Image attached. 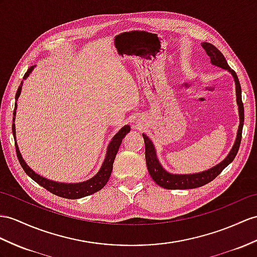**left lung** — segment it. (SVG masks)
I'll return each instance as SVG.
<instances>
[{"label": "left lung", "instance_id": "left-lung-1", "mask_svg": "<svg viewBox=\"0 0 257 257\" xmlns=\"http://www.w3.org/2000/svg\"><path fill=\"white\" fill-rule=\"evenodd\" d=\"M202 46L210 58L211 64L224 68V70H228L229 72H231L232 76L234 77L235 90H236V102H237V105H239V113H240L239 130H237L236 140L232 149H231L230 154L227 156V158L223 161H221L220 164L217 165L214 168L209 169L207 171H204L201 173L180 174V176L179 174L169 173L161 167V165L159 164V161L157 159V156H156V150L152 141H150L145 134H143L144 142H145V158H146L148 172L156 183L167 190L196 189V187H201L205 184L211 182L212 180L217 178V176H219V174L222 172L224 168L229 166L231 162L233 161L241 144L242 128H243V122H244V108H243V102H242L241 86H240L239 78H237L235 72L233 70H231V67L228 65L223 54L219 51L214 45H211V43H208V42H203Z\"/></svg>", "mask_w": 257, "mask_h": 257}]
</instances>
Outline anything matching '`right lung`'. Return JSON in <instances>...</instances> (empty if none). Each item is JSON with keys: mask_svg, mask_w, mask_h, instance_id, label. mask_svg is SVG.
Here are the masks:
<instances>
[{"mask_svg": "<svg viewBox=\"0 0 257 257\" xmlns=\"http://www.w3.org/2000/svg\"><path fill=\"white\" fill-rule=\"evenodd\" d=\"M34 66H30L28 68V71L25 73L24 78H26L28 75L30 74V72L33 71ZM22 84L23 80L21 83L20 88L17 89L15 99L17 100L18 97H20L21 93V89H22ZM15 109H16V104H15ZM14 115H15V111H14ZM12 130H13V135L15 137V124L13 123V126H12ZM130 126L128 125H125L124 127H122L118 132L115 134V136L113 137V140L111 141V143L109 144V148L107 152V156H105V159L103 161V165L100 169V171L96 174L95 177L92 179L85 181V182L81 183H76V184H65V183H58V182H53V181L47 180L45 178L40 177L39 174L35 173L31 169L26 165V162L24 161L23 157L21 156L20 150H18V147L15 143V148H16V155L18 161L22 166V168L24 169V171L26 172L28 176L33 179L35 182L38 183L39 185H41L42 187H45L46 190H48L49 192H51L54 195H58L60 197H64V198H70V199H76V198H80V197H85L87 195H90V194L96 193L98 191H100L102 187L107 184L108 180L111 176L112 169H113V162L115 159V156L117 154L118 147L121 145V142L123 140V137L126 135V133L130 132ZM16 141V139H15Z\"/></svg>", "mask_w": 257, "mask_h": 257, "instance_id": "right-lung-1", "label": "right lung"}]
</instances>
